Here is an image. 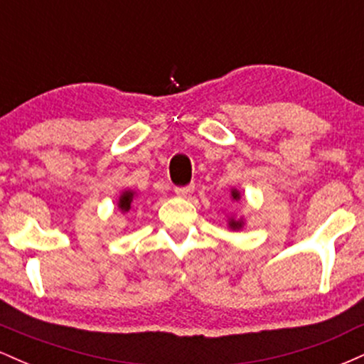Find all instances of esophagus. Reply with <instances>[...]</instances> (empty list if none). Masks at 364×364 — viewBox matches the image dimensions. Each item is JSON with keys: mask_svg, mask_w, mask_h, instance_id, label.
I'll return each instance as SVG.
<instances>
[{"mask_svg": "<svg viewBox=\"0 0 364 364\" xmlns=\"http://www.w3.org/2000/svg\"><path fill=\"white\" fill-rule=\"evenodd\" d=\"M193 190H195V185H186V186H176V188H174V191H176V195H179V196L190 195Z\"/></svg>", "mask_w": 364, "mask_h": 364, "instance_id": "obj_1", "label": "esophagus"}]
</instances>
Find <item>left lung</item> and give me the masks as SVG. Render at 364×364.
Here are the masks:
<instances>
[{"label":"left lung","instance_id":"obj_1","mask_svg":"<svg viewBox=\"0 0 364 364\" xmlns=\"http://www.w3.org/2000/svg\"><path fill=\"white\" fill-rule=\"evenodd\" d=\"M231 195H232V198H235V200L240 198V193H237L236 190L232 191ZM231 228H232V229H240V228H241V223H240V220H237V223H236V220H231Z\"/></svg>","mask_w":364,"mask_h":364}]
</instances>
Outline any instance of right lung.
<instances>
[{
    "instance_id": "right-lung-1",
    "label": "right lung",
    "mask_w": 364,
    "mask_h": 364,
    "mask_svg": "<svg viewBox=\"0 0 364 364\" xmlns=\"http://www.w3.org/2000/svg\"><path fill=\"white\" fill-rule=\"evenodd\" d=\"M132 198H133L132 191H127V193L121 195V198H119V207H121V210H124V212L129 210V205H132Z\"/></svg>"
}]
</instances>
